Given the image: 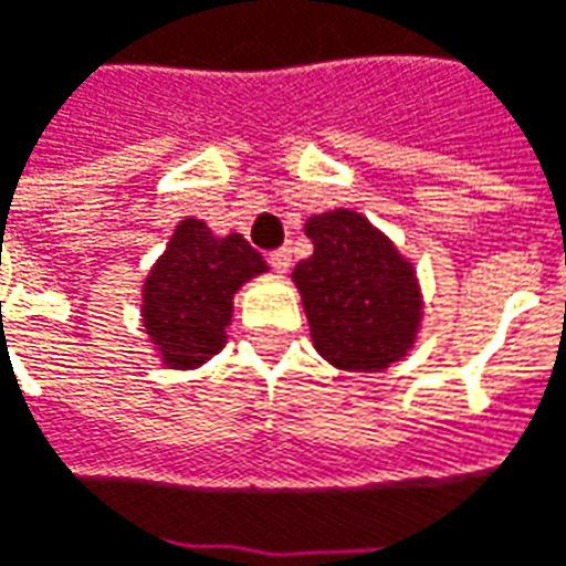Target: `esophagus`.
Wrapping results in <instances>:
<instances>
[{"instance_id": "1", "label": "esophagus", "mask_w": 566, "mask_h": 566, "mask_svg": "<svg viewBox=\"0 0 566 566\" xmlns=\"http://www.w3.org/2000/svg\"><path fill=\"white\" fill-rule=\"evenodd\" d=\"M269 263L275 272H287L291 269V248H279V251L269 253Z\"/></svg>"}]
</instances>
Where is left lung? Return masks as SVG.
<instances>
[{"instance_id": "left-lung-1", "label": "left lung", "mask_w": 566, "mask_h": 566, "mask_svg": "<svg viewBox=\"0 0 566 566\" xmlns=\"http://www.w3.org/2000/svg\"><path fill=\"white\" fill-rule=\"evenodd\" d=\"M313 256L294 269L313 344L340 371H380L399 363L421 325L412 263L387 234L353 210L306 222Z\"/></svg>"}]
</instances>
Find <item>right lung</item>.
Wrapping results in <instances>:
<instances>
[{
	"instance_id": "right-lung-1",
	"label": "right lung",
	"mask_w": 566,
	"mask_h": 566,
	"mask_svg": "<svg viewBox=\"0 0 566 566\" xmlns=\"http://www.w3.org/2000/svg\"><path fill=\"white\" fill-rule=\"evenodd\" d=\"M266 260L241 234H217L182 219L142 287V325L164 365L195 368L226 347L232 297Z\"/></svg>"
}]
</instances>
